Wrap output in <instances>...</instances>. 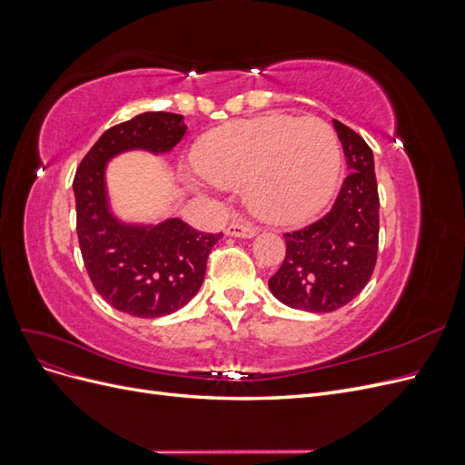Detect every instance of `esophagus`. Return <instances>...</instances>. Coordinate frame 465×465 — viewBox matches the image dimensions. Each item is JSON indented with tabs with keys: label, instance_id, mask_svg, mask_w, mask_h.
Here are the masks:
<instances>
[{
	"label": "esophagus",
	"instance_id": "1",
	"mask_svg": "<svg viewBox=\"0 0 465 465\" xmlns=\"http://www.w3.org/2000/svg\"><path fill=\"white\" fill-rule=\"evenodd\" d=\"M227 234L229 236H238V238H252V236H256V229L248 223L232 221L227 227Z\"/></svg>",
	"mask_w": 465,
	"mask_h": 465
}]
</instances>
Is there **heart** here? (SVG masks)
I'll return each instance as SVG.
<instances>
[{"mask_svg":"<svg viewBox=\"0 0 465 465\" xmlns=\"http://www.w3.org/2000/svg\"><path fill=\"white\" fill-rule=\"evenodd\" d=\"M193 164L211 184L244 188V202L258 219L297 224L330 202L341 151L323 120L275 114L209 132L195 145Z\"/></svg>","mask_w":465,"mask_h":465,"instance_id":"heart-1","label":"heart"}]
</instances>
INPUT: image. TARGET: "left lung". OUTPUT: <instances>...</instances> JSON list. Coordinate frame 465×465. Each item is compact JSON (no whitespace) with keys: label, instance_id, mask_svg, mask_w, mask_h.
Masks as SVG:
<instances>
[{"label":"left lung","instance_id":"8db88e82","mask_svg":"<svg viewBox=\"0 0 465 465\" xmlns=\"http://www.w3.org/2000/svg\"><path fill=\"white\" fill-rule=\"evenodd\" d=\"M347 178L326 217L285 234L287 254L270 279L273 297L306 312H333L353 301L371 281L378 256L380 200L372 149L333 120Z\"/></svg>","mask_w":465,"mask_h":465}]
</instances>
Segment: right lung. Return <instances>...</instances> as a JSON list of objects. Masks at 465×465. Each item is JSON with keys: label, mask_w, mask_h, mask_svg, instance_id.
I'll list each match as a JSON object with an SVG mask.
<instances>
[{"label": "right lung", "mask_w": 465, "mask_h": 465, "mask_svg": "<svg viewBox=\"0 0 465 465\" xmlns=\"http://www.w3.org/2000/svg\"><path fill=\"white\" fill-rule=\"evenodd\" d=\"M184 116L143 112L106 130L74 180L77 236L96 292L116 311L159 318L186 306L203 283L209 252L223 232L192 229L182 219L125 223L108 202L106 164L125 151L168 153L186 134Z\"/></svg>", "instance_id": "1"}]
</instances>
